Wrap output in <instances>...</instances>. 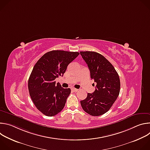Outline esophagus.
Masks as SVG:
<instances>
[{
    "label": "esophagus",
    "mask_w": 150,
    "mask_h": 150,
    "mask_svg": "<svg viewBox=\"0 0 150 150\" xmlns=\"http://www.w3.org/2000/svg\"><path fill=\"white\" fill-rule=\"evenodd\" d=\"M72 91L73 92H77L78 91V90L76 89V88H72Z\"/></svg>",
    "instance_id": "obj_1"
}]
</instances>
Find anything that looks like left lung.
Masks as SVG:
<instances>
[{"label": "left lung", "mask_w": 150, "mask_h": 150, "mask_svg": "<svg viewBox=\"0 0 150 150\" xmlns=\"http://www.w3.org/2000/svg\"><path fill=\"white\" fill-rule=\"evenodd\" d=\"M87 64L91 78L97 83L92 94L81 101L83 110L89 115L98 116L105 113L116 100L120 88L119 75L111 63L95 52H80Z\"/></svg>", "instance_id": "1"}]
</instances>
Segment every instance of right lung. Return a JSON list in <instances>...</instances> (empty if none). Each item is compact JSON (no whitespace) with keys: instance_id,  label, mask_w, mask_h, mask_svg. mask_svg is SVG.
I'll use <instances>...</instances> for the list:
<instances>
[{"instance_id":"add662e5","label":"right lung","mask_w":150,"mask_h":150,"mask_svg":"<svg viewBox=\"0 0 150 150\" xmlns=\"http://www.w3.org/2000/svg\"><path fill=\"white\" fill-rule=\"evenodd\" d=\"M79 53L52 50L45 53L35 63L28 83L30 97L37 109L47 116L56 115L65 107L71 93L55 79L63 76L67 67Z\"/></svg>"}]
</instances>
